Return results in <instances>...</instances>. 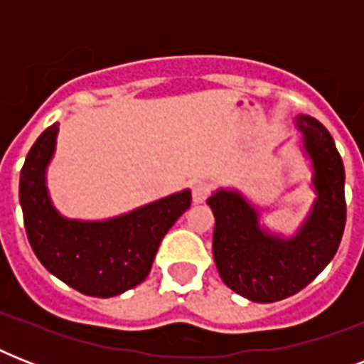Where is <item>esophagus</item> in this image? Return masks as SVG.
<instances>
[{
    "mask_svg": "<svg viewBox=\"0 0 364 364\" xmlns=\"http://www.w3.org/2000/svg\"><path fill=\"white\" fill-rule=\"evenodd\" d=\"M208 194H210V187H208L205 183H202V181L194 183L193 185V202L194 204H202V202H205Z\"/></svg>",
    "mask_w": 364,
    "mask_h": 364,
    "instance_id": "1",
    "label": "esophagus"
}]
</instances>
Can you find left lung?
I'll return each instance as SVG.
<instances>
[{
  "instance_id": "left-lung-1",
  "label": "left lung",
  "mask_w": 364,
  "mask_h": 364,
  "mask_svg": "<svg viewBox=\"0 0 364 364\" xmlns=\"http://www.w3.org/2000/svg\"><path fill=\"white\" fill-rule=\"evenodd\" d=\"M293 122L316 198L291 236L262 225V208L238 188L219 187L208 198L219 276L234 293L262 304L293 296L314 282L336 255L346 227V171L333 136L310 115H294Z\"/></svg>"
}]
</instances>
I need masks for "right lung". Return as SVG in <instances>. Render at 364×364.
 Returning a JSON list of instances; mask_svg holds the SVG:
<instances>
[{
    "mask_svg": "<svg viewBox=\"0 0 364 364\" xmlns=\"http://www.w3.org/2000/svg\"><path fill=\"white\" fill-rule=\"evenodd\" d=\"M58 122L37 137L20 171V205L30 245L53 276L88 296L109 299L149 276L166 232L191 208L183 188L122 215L82 221L62 215L47 187Z\"/></svg>",
    "mask_w": 364,
    "mask_h": 364,
    "instance_id": "1",
    "label": "right lung"
}]
</instances>
